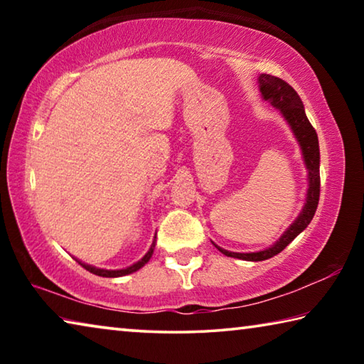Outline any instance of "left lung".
<instances>
[{
  "mask_svg": "<svg viewBox=\"0 0 364 364\" xmlns=\"http://www.w3.org/2000/svg\"><path fill=\"white\" fill-rule=\"evenodd\" d=\"M257 82L263 100L268 101L271 106L279 110L281 115L284 117V120L289 123V127H291L295 139H297L301 151V157H304L305 167L308 171V189L305 197V205L299 213V217L294 220V223L289 226L284 232H282V236L278 241L273 245H269L268 249L241 254V252H230L226 249H221L215 244V247H217L223 255L249 262L268 260V258L278 255L279 252L284 250L287 245L291 244L308 225H310V221L315 217L319 200V143L315 128L311 127L310 120L306 119L304 102H301L297 91H295L291 85L286 83L284 80H281L278 77L268 75V73H260Z\"/></svg>",
  "mask_w": 364,
  "mask_h": 364,
  "instance_id": "left-lung-1",
  "label": "left lung"
}]
</instances>
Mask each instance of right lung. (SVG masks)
I'll return each instance as SVG.
<instances>
[{
  "instance_id": "1",
  "label": "right lung",
  "mask_w": 364,
  "mask_h": 364,
  "mask_svg": "<svg viewBox=\"0 0 364 364\" xmlns=\"http://www.w3.org/2000/svg\"><path fill=\"white\" fill-rule=\"evenodd\" d=\"M154 249H156V239H154L152 241V245H151V249L147 250V254L141 258V260H138L136 263H133L132 267H127V268H123V269H104V268H96V267H93V264H86V263H83V262H80V260H75L82 264V267L85 268V269H88L90 273H93V274H97V276H102V278H120V276H127V274H132V273H134V271H138L139 268H143L144 264L151 260V257H152V254H154Z\"/></svg>"
}]
</instances>
